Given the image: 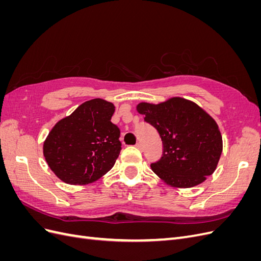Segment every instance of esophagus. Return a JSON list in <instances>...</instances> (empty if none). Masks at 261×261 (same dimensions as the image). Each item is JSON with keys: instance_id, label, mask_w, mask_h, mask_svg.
<instances>
[{"instance_id": "34e87169", "label": "esophagus", "mask_w": 261, "mask_h": 261, "mask_svg": "<svg viewBox=\"0 0 261 261\" xmlns=\"http://www.w3.org/2000/svg\"><path fill=\"white\" fill-rule=\"evenodd\" d=\"M136 148L139 149V150H141V149H143V145H141L140 143H137V144H136Z\"/></svg>"}]
</instances>
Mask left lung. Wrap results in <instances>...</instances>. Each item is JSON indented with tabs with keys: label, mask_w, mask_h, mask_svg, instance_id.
I'll list each match as a JSON object with an SVG mask.
<instances>
[{
	"label": "left lung",
	"mask_w": 261,
	"mask_h": 261,
	"mask_svg": "<svg viewBox=\"0 0 261 261\" xmlns=\"http://www.w3.org/2000/svg\"><path fill=\"white\" fill-rule=\"evenodd\" d=\"M137 111L161 137L163 154L150 167L168 185L194 187L215 172L222 153V136L203 109L174 97L159 105L141 102Z\"/></svg>",
	"instance_id": "1"
}]
</instances>
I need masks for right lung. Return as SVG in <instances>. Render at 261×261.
<instances>
[{
	"label": "right lung",
	"instance_id": "1",
	"mask_svg": "<svg viewBox=\"0 0 261 261\" xmlns=\"http://www.w3.org/2000/svg\"><path fill=\"white\" fill-rule=\"evenodd\" d=\"M114 110L111 102L92 99L54 125L43 155L61 180L86 185L113 168L122 149L120 128L111 122Z\"/></svg>",
	"mask_w": 261,
	"mask_h": 261
}]
</instances>
